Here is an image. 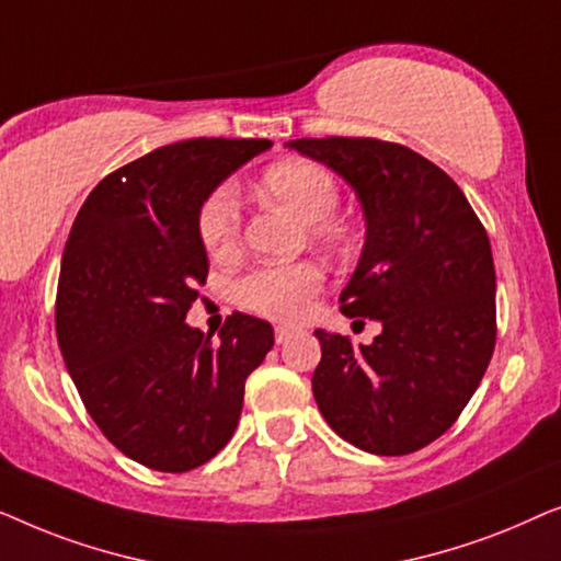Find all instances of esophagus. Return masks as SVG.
<instances>
[{"label": "esophagus", "mask_w": 561, "mask_h": 561, "mask_svg": "<svg viewBox=\"0 0 561 561\" xmlns=\"http://www.w3.org/2000/svg\"><path fill=\"white\" fill-rule=\"evenodd\" d=\"M291 335H295V328H289V325H277V328H274V337H277V343H284Z\"/></svg>", "instance_id": "obj_1"}]
</instances>
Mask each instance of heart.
Masks as SVG:
<instances>
[{"instance_id":"obj_1","label":"heart","mask_w":561,"mask_h":561,"mask_svg":"<svg viewBox=\"0 0 561 561\" xmlns=\"http://www.w3.org/2000/svg\"><path fill=\"white\" fill-rule=\"evenodd\" d=\"M264 187L274 201L312 224L320 241H337V226L330 216L341 203V187L328 168L312 160H289L266 170ZM198 233L210 256H228L239 247L241 201L233 185H220L205 198ZM325 287V272L312 262L259 266L236 284V299L249 310L274 320H299Z\"/></svg>"}]
</instances>
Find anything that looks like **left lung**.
<instances>
[{"mask_svg":"<svg viewBox=\"0 0 561 561\" xmlns=\"http://www.w3.org/2000/svg\"><path fill=\"white\" fill-rule=\"evenodd\" d=\"M356 191L366 243L341 310L381 322L370 345L314 330L312 393L345 442L409 455L445 435L495 348V270L476 210L445 170L393 141L291 139ZM363 322V320H360Z\"/></svg>","mask_w":561,"mask_h":561,"instance_id":"1","label":"left lung"}]
</instances>
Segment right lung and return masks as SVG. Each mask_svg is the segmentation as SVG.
I'll list each match as a JSON object with an SVG mask.
<instances>
[{"label": "right lung", "mask_w": 561, "mask_h": 561, "mask_svg": "<svg viewBox=\"0 0 561 561\" xmlns=\"http://www.w3.org/2000/svg\"><path fill=\"white\" fill-rule=\"evenodd\" d=\"M270 139H185L93 187L60 264L55 330L91 420L160 472L208 462L233 437L243 383L274 345L266 320L233 312L218 341L185 322L208 277L198 216Z\"/></svg>", "instance_id": "right-lung-1"}]
</instances>
